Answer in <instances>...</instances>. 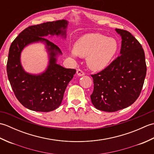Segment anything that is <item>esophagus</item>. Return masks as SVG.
Instances as JSON below:
<instances>
[{
    "label": "esophagus",
    "mask_w": 154,
    "mask_h": 154,
    "mask_svg": "<svg viewBox=\"0 0 154 154\" xmlns=\"http://www.w3.org/2000/svg\"><path fill=\"white\" fill-rule=\"evenodd\" d=\"M77 74L78 76H83V75H85V73L81 69H77Z\"/></svg>",
    "instance_id": "34e87169"
}]
</instances>
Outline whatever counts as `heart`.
<instances>
[{
  "instance_id": "b5f03b06",
  "label": "heart",
  "mask_w": 154,
  "mask_h": 154,
  "mask_svg": "<svg viewBox=\"0 0 154 154\" xmlns=\"http://www.w3.org/2000/svg\"><path fill=\"white\" fill-rule=\"evenodd\" d=\"M118 50L115 39L98 33L83 35L71 50L73 57H87L88 66L99 71L106 67L112 60Z\"/></svg>"
}]
</instances>
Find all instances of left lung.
Returning a JSON list of instances; mask_svg holds the SVG:
<instances>
[{
	"instance_id": "8db88e82",
	"label": "left lung",
	"mask_w": 154,
	"mask_h": 154,
	"mask_svg": "<svg viewBox=\"0 0 154 154\" xmlns=\"http://www.w3.org/2000/svg\"><path fill=\"white\" fill-rule=\"evenodd\" d=\"M122 38L120 55L109 66L92 75L91 102L97 109L115 112L128 107L138 99L146 75L144 51L126 30L116 29Z\"/></svg>"
}]
</instances>
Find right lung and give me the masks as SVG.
Returning <instances> with one entry per match:
<instances>
[{"mask_svg": "<svg viewBox=\"0 0 154 154\" xmlns=\"http://www.w3.org/2000/svg\"><path fill=\"white\" fill-rule=\"evenodd\" d=\"M68 22L65 20L48 22L29 26L12 42L6 65L8 78L17 99L23 106L38 112H50L60 106L65 89L76 73L57 63L62 52L57 45L44 37L54 35L66 38ZM42 42L46 45L49 63L43 73L38 75L26 72L20 61L21 52L28 45Z\"/></svg>", "mask_w": 154, "mask_h": 154, "instance_id": "add662e5", "label": "right lung"}]
</instances>
